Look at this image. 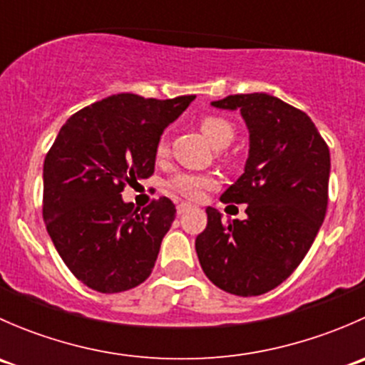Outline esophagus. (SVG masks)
Segmentation results:
<instances>
[{
  "mask_svg": "<svg viewBox=\"0 0 365 365\" xmlns=\"http://www.w3.org/2000/svg\"><path fill=\"white\" fill-rule=\"evenodd\" d=\"M194 206L190 203H180L178 206H176V212H178V215H183V213H187L189 210H192Z\"/></svg>",
  "mask_w": 365,
  "mask_h": 365,
  "instance_id": "34e87169",
  "label": "esophagus"
}]
</instances>
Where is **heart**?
I'll use <instances>...</instances> for the list:
<instances>
[{
    "instance_id": "b5f03b06",
    "label": "heart",
    "mask_w": 365,
    "mask_h": 365,
    "mask_svg": "<svg viewBox=\"0 0 365 365\" xmlns=\"http://www.w3.org/2000/svg\"><path fill=\"white\" fill-rule=\"evenodd\" d=\"M201 132L205 134V138L212 143L215 148H224V146L230 145L233 141L235 130L231 127L230 121H226L224 118L219 116H205L201 120ZM168 153V141L165 138L159 139L157 143V155L165 157ZM215 180L208 175H196V173H180L175 178L171 180V189H175L176 192L182 194V196L189 197V200H200L203 197V194L208 189H212Z\"/></svg>"
}]
</instances>
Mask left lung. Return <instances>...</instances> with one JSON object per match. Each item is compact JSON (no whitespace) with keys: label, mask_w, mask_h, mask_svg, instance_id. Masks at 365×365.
Listing matches in <instances>:
<instances>
[{"label":"left lung","mask_w":365,"mask_h":365,"mask_svg":"<svg viewBox=\"0 0 365 365\" xmlns=\"http://www.w3.org/2000/svg\"><path fill=\"white\" fill-rule=\"evenodd\" d=\"M213 108L240 111L249 155L224 203L247 205L244 220L208 206L196 252L224 292L257 297L284 282L311 249L329 203L330 152L311 118L268 93L230 95Z\"/></svg>","instance_id":"8db88e82"}]
</instances>
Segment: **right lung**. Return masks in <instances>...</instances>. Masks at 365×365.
Segmentation results:
<instances>
[{
    "label": "right lung",
    "instance_id": "add662e5",
    "mask_svg": "<svg viewBox=\"0 0 365 365\" xmlns=\"http://www.w3.org/2000/svg\"><path fill=\"white\" fill-rule=\"evenodd\" d=\"M194 98L111 95L72 114L58 132L43 160V220L88 288L127 292L152 274L176 208L160 197L138 213L121 190L152 175L162 132Z\"/></svg>",
    "mask_w": 365,
    "mask_h": 365
}]
</instances>
